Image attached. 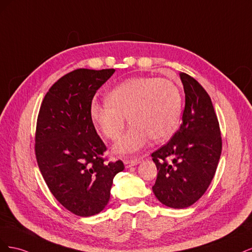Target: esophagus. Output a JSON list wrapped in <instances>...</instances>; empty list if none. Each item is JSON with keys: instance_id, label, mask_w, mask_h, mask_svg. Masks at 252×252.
<instances>
[{"instance_id": "obj_1", "label": "esophagus", "mask_w": 252, "mask_h": 252, "mask_svg": "<svg viewBox=\"0 0 252 252\" xmlns=\"http://www.w3.org/2000/svg\"><path fill=\"white\" fill-rule=\"evenodd\" d=\"M141 162V158H132V159H125L124 165L126 168H129V167H132L138 165Z\"/></svg>"}]
</instances>
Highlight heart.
I'll use <instances>...</instances> for the list:
<instances>
[{
  "instance_id": "b5f03b06",
  "label": "heart",
  "mask_w": 252,
  "mask_h": 252,
  "mask_svg": "<svg viewBox=\"0 0 252 252\" xmlns=\"http://www.w3.org/2000/svg\"><path fill=\"white\" fill-rule=\"evenodd\" d=\"M181 110V93L173 82L139 77L112 88L107 102L91 103L90 117L98 130L111 141L120 138L127 117L131 127L116 144L113 152L130 155L143 148L149 138L168 139L179 125Z\"/></svg>"
}]
</instances>
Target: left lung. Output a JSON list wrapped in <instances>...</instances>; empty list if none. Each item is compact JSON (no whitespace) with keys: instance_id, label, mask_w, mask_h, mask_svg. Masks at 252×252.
Listing matches in <instances>:
<instances>
[{"instance_id":"left-lung-1","label":"left lung","mask_w":252,"mask_h":252,"mask_svg":"<svg viewBox=\"0 0 252 252\" xmlns=\"http://www.w3.org/2000/svg\"><path fill=\"white\" fill-rule=\"evenodd\" d=\"M180 78L185 93L182 125L168 143L151 155L158 170L152 191L163 205L175 209L189 207L205 193L222 152L210 96L190 75L181 72Z\"/></svg>"}]
</instances>
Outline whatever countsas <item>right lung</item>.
Instances as JSON below:
<instances>
[{
	"instance_id": "right-lung-1",
	"label": "right lung",
	"mask_w": 252,
	"mask_h": 252,
	"mask_svg": "<svg viewBox=\"0 0 252 252\" xmlns=\"http://www.w3.org/2000/svg\"><path fill=\"white\" fill-rule=\"evenodd\" d=\"M114 69H82L65 74L45 95L37 117L35 157L53 196L80 217L101 212L110 199L122 161L105 164V144L97 135L90 106Z\"/></svg>"
}]
</instances>
